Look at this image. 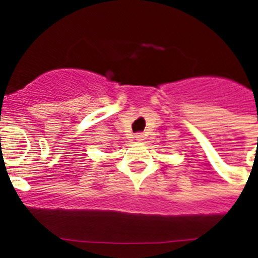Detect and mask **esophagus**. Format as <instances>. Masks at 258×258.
Wrapping results in <instances>:
<instances>
[{
	"label": "esophagus",
	"mask_w": 258,
	"mask_h": 258,
	"mask_svg": "<svg viewBox=\"0 0 258 258\" xmlns=\"http://www.w3.org/2000/svg\"><path fill=\"white\" fill-rule=\"evenodd\" d=\"M136 140L137 141H143V134L142 133H137L136 134Z\"/></svg>",
	"instance_id": "1"
}]
</instances>
